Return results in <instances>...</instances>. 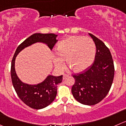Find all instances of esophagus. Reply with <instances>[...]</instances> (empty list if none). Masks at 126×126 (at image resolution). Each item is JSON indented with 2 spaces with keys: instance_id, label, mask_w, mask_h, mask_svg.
Masks as SVG:
<instances>
[{
  "instance_id": "obj_1",
  "label": "esophagus",
  "mask_w": 126,
  "mask_h": 126,
  "mask_svg": "<svg viewBox=\"0 0 126 126\" xmlns=\"http://www.w3.org/2000/svg\"><path fill=\"white\" fill-rule=\"evenodd\" d=\"M67 76H68V74H63V79H65V78H66Z\"/></svg>"
}]
</instances>
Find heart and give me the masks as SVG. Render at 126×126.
Masks as SVG:
<instances>
[{"instance_id": "1", "label": "heart", "mask_w": 126, "mask_h": 126, "mask_svg": "<svg viewBox=\"0 0 126 126\" xmlns=\"http://www.w3.org/2000/svg\"><path fill=\"white\" fill-rule=\"evenodd\" d=\"M96 53L95 44L91 38L71 36L61 41L57 47V54L53 63L58 69H63L66 60L68 66L75 72L87 69L93 63Z\"/></svg>"}]
</instances>
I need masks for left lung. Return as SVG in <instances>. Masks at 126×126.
I'll use <instances>...</instances> for the list:
<instances>
[{
  "label": "left lung",
  "instance_id": "1",
  "mask_svg": "<svg viewBox=\"0 0 126 126\" xmlns=\"http://www.w3.org/2000/svg\"><path fill=\"white\" fill-rule=\"evenodd\" d=\"M96 46L94 63L81 73L74 74L75 82L71 89L73 97L79 103L94 105L100 102L109 92L113 81L114 66L109 48L92 34Z\"/></svg>",
  "mask_w": 126,
  "mask_h": 126
}]
</instances>
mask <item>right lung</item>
Instances as JSON below:
<instances>
[{"label":"right lung","instance_id":"1","mask_svg":"<svg viewBox=\"0 0 126 126\" xmlns=\"http://www.w3.org/2000/svg\"><path fill=\"white\" fill-rule=\"evenodd\" d=\"M55 34L36 33L27 38L17 47L12 60L11 78L13 87L18 97L30 108L36 110L42 109L49 105L55 100L57 94V85L62 82L63 75L60 76H48L41 84L31 85L22 82L15 70V60L21 50L36 42L47 44L51 50L53 48L58 40Z\"/></svg>","mask_w":126,"mask_h":126}]
</instances>
